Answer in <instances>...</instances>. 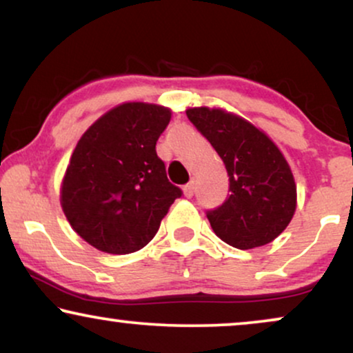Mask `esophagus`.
Returning <instances> with one entry per match:
<instances>
[{
  "label": "esophagus",
  "instance_id": "esophagus-1",
  "mask_svg": "<svg viewBox=\"0 0 353 353\" xmlns=\"http://www.w3.org/2000/svg\"><path fill=\"white\" fill-rule=\"evenodd\" d=\"M183 192H185L186 197H192V194H194V183H188V185H185V188H183Z\"/></svg>",
  "mask_w": 353,
  "mask_h": 353
}]
</instances>
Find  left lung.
Returning <instances> with one entry per match:
<instances>
[{"instance_id": "1", "label": "left lung", "mask_w": 353, "mask_h": 353, "mask_svg": "<svg viewBox=\"0 0 353 353\" xmlns=\"http://www.w3.org/2000/svg\"><path fill=\"white\" fill-rule=\"evenodd\" d=\"M186 115L209 139L230 176V196L207 210L214 233L243 250L272 243L297 205L296 181L283 152L262 130L223 109L190 108Z\"/></svg>"}]
</instances>
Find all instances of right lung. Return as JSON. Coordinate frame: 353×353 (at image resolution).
<instances>
[{
  "label": "right lung",
  "mask_w": 353,
  "mask_h": 353,
  "mask_svg": "<svg viewBox=\"0 0 353 353\" xmlns=\"http://www.w3.org/2000/svg\"><path fill=\"white\" fill-rule=\"evenodd\" d=\"M172 110L123 103L79 139L61 186V205L77 234L98 250L143 249L183 192L167 178L156 143Z\"/></svg>",
  "instance_id": "add662e5"
}]
</instances>
